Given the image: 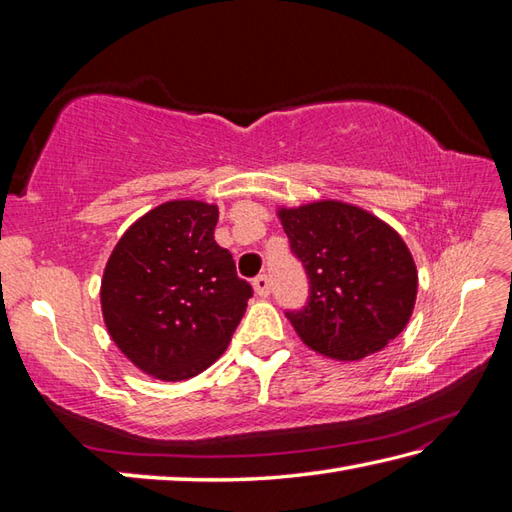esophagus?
I'll use <instances>...</instances> for the list:
<instances>
[{
	"label": "esophagus",
	"instance_id": "obj_1",
	"mask_svg": "<svg viewBox=\"0 0 512 512\" xmlns=\"http://www.w3.org/2000/svg\"><path fill=\"white\" fill-rule=\"evenodd\" d=\"M253 290H255L257 297L266 299V297L270 295V279H268V275L255 277V279H253Z\"/></svg>",
	"mask_w": 512,
	"mask_h": 512
}]
</instances>
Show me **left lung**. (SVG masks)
Masks as SVG:
<instances>
[{
	"mask_svg": "<svg viewBox=\"0 0 512 512\" xmlns=\"http://www.w3.org/2000/svg\"><path fill=\"white\" fill-rule=\"evenodd\" d=\"M277 215L310 279V301L288 312L310 350L361 361L405 330L418 295V270L402 237L356 204L319 200L279 206Z\"/></svg>",
	"mask_w": 512,
	"mask_h": 512,
	"instance_id": "8db88e82",
	"label": "left lung"
}]
</instances>
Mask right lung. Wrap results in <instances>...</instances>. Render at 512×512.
Listing matches in <instances>:
<instances>
[{
    "label": "right lung",
    "instance_id": "right-lung-1",
    "mask_svg": "<svg viewBox=\"0 0 512 512\" xmlns=\"http://www.w3.org/2000/svg\"><path fill=\"white\" fill-rule=\"evenodd\" d=\"M215 204L171 200L127 228L101 281L105 328L140 372L167 383L213 365L253 297L217 246Z\"/></svg>",
    "mask_w": 512,
    "mask_h": 512
}]
</instances>
